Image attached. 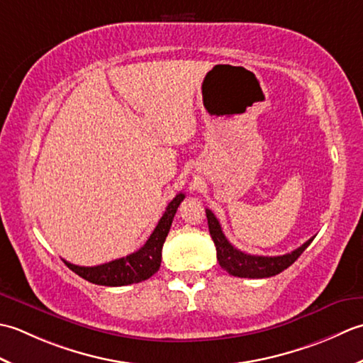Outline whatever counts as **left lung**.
<instances>
[{
	"mask_svg": "<svg viewBox=\"0 0 363 363\" xmlns=\"http://www.w3.org/2000/svg\"><path fill=\"white\" fill-rule=\"evenodd\" d=\"M206 219H208V228L210 235L214 241L218 252V262L220 268H224L228 274L235 277H244V279H263V277H272L280 274L288 266H291L299 255L308 247V244L313 241L310 238L302 244L301 247L294 249L293 252L277 257H263V255H250L244 254L241 250L233 247L225 235L223 233L219 220L214 216L211 210H206Z\"/></svg>",
	"mask_w": 363,
	"mask_h": 363,
	"instance_id": "obj_1",
	"label": "left lung"
}]
</instances>
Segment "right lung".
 <instances>
[{
  "label": "right lung",
  "mask_w": 363,
  "mask_h": 363,
  "mask_svg": "<svg viewBox=\"0 0 363 363\" xmlns=\"http://www.w3.org/2000/svg\"><path fill=\"white\" fill-rule=\"evenodd\" d=\"M183 199L184 194L180 192V194H177L172 201L169 202L164 214L161 216L158 225L155 227L150 238L147 240L144 246L136 250V252L99 266H78L65 260L64 263L67 264L75 274L95 285L122 286L130 284H139L143 282V280H147L160 269L162 244H164L166 236L169 230H171L172 219Z\"/></svg>",
  "instance_id": "1"
}]
</instances>
